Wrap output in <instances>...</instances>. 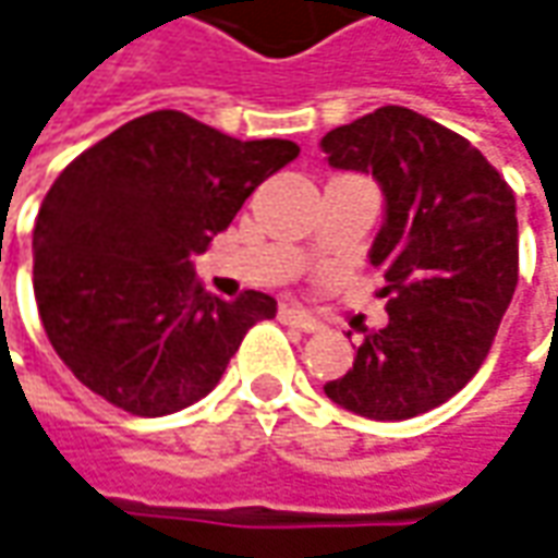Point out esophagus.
<instances>
[{"instance_id": "1", "label": "esophagus", "mask_w": 558, "mask_h": 558, "mask_svg": "<svg viewBox=\"0 0 558 558\" xmlns=\"http://www.w3.org/2000/svg\"><path fill=\"white\" fill-rule=\"evenodd\" d=\"M278 317H280V324L302 329V332H314V329H320V324H317V320L311 317L308 311L295 308V305H280Z\"/></svg>"}]
</instances>
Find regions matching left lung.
Wrapping results in <instances>:
<instances>
[{"instance_id": "1", "label": "left lung", "mask_w": 558, "mask_h": 558, "mask_svg": "<svg viewBox=\"0 0 558 558\" xmlns=\"http://www.w3.org/2000/svg\"><path fill=\"white\" fill-rule=\"evenodd\" d=\"M320 146L332 168L373 173L388 201L369 253L388 327L366 332L354 366L324 390L363 418H415L492 351L519 280L513 189L470 140L407 106H381Z\"/></svg>"}]
</instances>
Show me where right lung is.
<instances>
[{
    "instance_id": "1",
    "label": "right lung",
    "mask_w": 558,
    "mask_h": 558,
    "mask_svg": "<svg viewBox=\"0 0 558 558\" xmlns=\"http://www.w3.org/2000/svg\"><path fill=\"white\" fill-rule=\"evenodd\" d=\"M290 140H234L158 109L94 143L41 201L33 290L70 373L131 415L158 418L219 385L247 329L278 314L271 295L204 293L192 256L290 165Z\"/></svg>"
}]
</instances>
